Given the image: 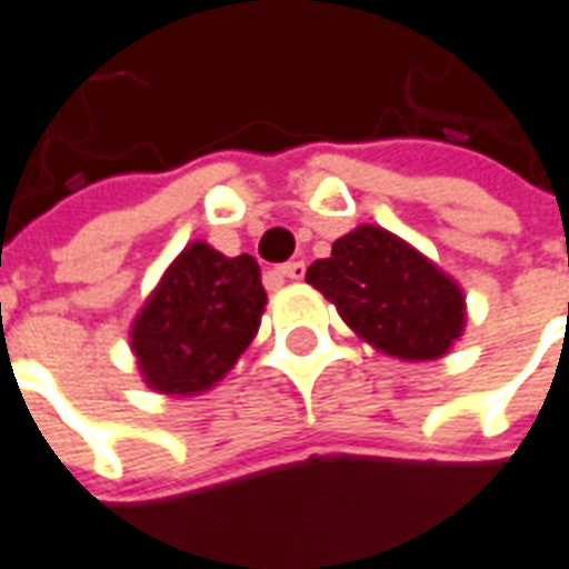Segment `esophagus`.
Returning a JSON list of instances; mask_svg holds the SVG:
<instances>
[{"instance_id": "34e87169", "label": "esophagus", "mask_w": 569, "mask_h": 569, "mask_svg": "<svg viewBox=\"0 0 569 569\" xmlns=\"http://www.w3.org/2000/svg\"><path fill=\"white\" fill-rule=\"evenodd\" d=\"M305 271H308V268H305V261H286V264H280V268H277V273H280V277H286V280H301V277H305Z\"/></svg>"}]
</instances>
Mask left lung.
Instances as JSON below:
<instances>
[{"mask_svg": "<svg viewBox=\"0 0 569 569\" xmlns=\"http://www.w3.org/2000/svg\"><path fill=\"white\" fill-rule=\"evenodd\" d=\"M308 283L332 301L353 332L399 359H439L463 335V289L402 237L359 224L338 237Z\"/></svg>", "mask_w": 569, "mask_h": 569, "instance_id": "8db88e82", "label": "left lung"}]
</instances>
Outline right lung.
I'll list each match as a JSON object with an SVG mask.
<instances>
[{
    "mask_svg": "<svg viewBox=\"0 0 569 569\" xmlns=\"http://www.w3.org/2000/svg\"><path fill=\"white\" fill-rule=\"evenodd\" d=\"M259 261L188 243L130 326L142 381L167 396L210 390L234 369L264 310Z\"/></svg>",
    "mask_w": 569,
    "mask_h": 569,
    "instance_id": "add662e5",
    "label": "right lung"
}]
</instances>
